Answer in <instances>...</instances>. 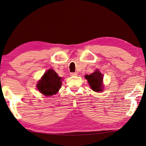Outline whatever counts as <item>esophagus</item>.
Instances as JSON below:
<instances>
[{
    "label": "esophagus",
    "instance_id": "1",
    "mask_svg": "<svg viewBox=\"0 0 146 146\" xmlns=\"http://www.w3.org/2000/svg\"><path fill=\"white\" fill-rule=\"evenodd\" d=\"M78 75V73L77 72H71L70 73V76H76Z\"/></svg>",
    "mask_w": 146,
    "mask_h": 146
}]
</instances>
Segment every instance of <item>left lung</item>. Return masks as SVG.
<instances>
[{
    "mask_svg": "<svg viewBox=\"0 0 146 146\" xmlns=\"http://www.w3.org/2000/svg\"><path fill=\"white\" fill-rule=\"evenodd\" d=\"M85 78L86 80H87L92 90L96 92H99L103 90V76L98 70V69H97L94 73L90 75H85Z\"/></svg>",
    "mask_w": 146,
    "mask_h": 146,
    "instance_id": "obj_1",
    "label": "left lung"
}]
</instances>
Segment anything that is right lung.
<instances>
[{
    "label": "right lung",
    "mask_w": 146,
    "mask_h": 146,
    "mask_svg": "<svg viewBox=\"0 0 146 146\" xmlns=\"http://www.w3.org/2000/svg\"><path fill=\"white\" fill-rule=\"evenodd\" d=\"M61 78L59 77L57 73L48 69L38 81L36 87L38 90L45 96H53L60 90L61 86Z\"/></svg>",
    "instance_id": "1"
}]
</instances>
